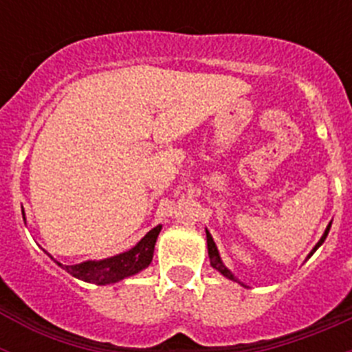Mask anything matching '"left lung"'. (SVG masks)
<instances>
[{
    "label": "left lung",
    "mask_w": 352,
    "mask_h": 352,
    "mask_svg": "<svg viewBox=\"0 0 352 352\" xmlns=\"http://www.w3.org/2000/svg\"><path fill=\"white\" fill-rule=\"evenodd\" d=\"M329 227H331V223H328V227H326L324 234L321 236V239H319V241H317V245H316V247L312 248V252H310V254H309V257L312 256L314 252H316L317 248L321 247L322 243H324L326 236H328V232H329ZM206 239H208V256H210V263H211V266H213V268L217 270V272H220V273H222L223 276H227V278H229V280H234V282H238V278H234V275H232V273L229 272V270L226 268V264H223V263H222V259H220L219 248H217V245H214V241H213V238H211L210 231H206ZM238 284H241V282H238ZM241 285H243V284H241Z\"/></svg>",
    "instance_id": "8db88e82"
}]
</instances>
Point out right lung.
I'll use <instances>...</instances> for the list:
<instances>
[{
  "mask_svg": "<svg viewBox=\"0 0 352 352\" xmlns=\"http://www.w3.org/2000/svg\"><path fill=\"white\" fill-rule=\"evenodd\" d=\"M160 229L162 226L153 227V229H151V231H149L133 248L102 261H84V263L80 264L65 266V264L58 263L51 254H47V256L51 257L58 266H61L65 272H68L72 276L79 278V280L91 282V284L98 285L114 284V282L123 280L126 276H132L135 275V273L142 272L144 268H148L151 259H153L155 243H157V238L158 234H160Z\"/></svg>",
  "mask_w": 352,
  "mask_h": 352,
  "instance_id": "obj_1",
  "label": "right lung"
}]
</instances>
